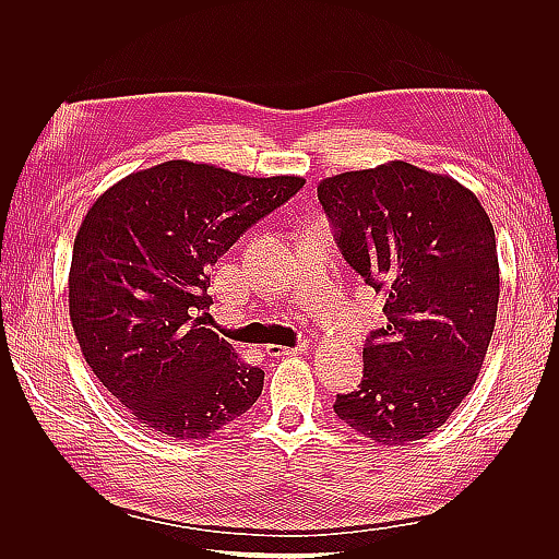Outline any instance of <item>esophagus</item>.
<instances>
[{"label": "esophagus", "mask_w": 559, "mask_h": 559, "mask_svg": "<svg viewBox=\"0 0 559 559\" xmlns=\"http://www.w3.org/2000/svg\"><path fill=\"white\" fill-rule=\"evenodd\" d=\"M267 349V354L270 357H296V354H302V352H308V341H302L300 345H296V347H282V345H267L265 347Z\"/></svg>", "instance_id": "1"}]
</instances>
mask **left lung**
<instances>
[{
  "label": "left lung",
  "mask_w": 559,
  "mask_h": 559,
  "mask_svg": "<svg viewBox=\"0 0 559 559\" xmlns=\"http://www.w3.org/2000/svg\"><path fill=\"white\" fill-rule=\"evenodd\" d=\"M317 195L345 261L384 294L386 319L366 337L359 389L333 411L370 441L415 443L468 396L492 341V222L466 186L405 160L329 177Z\"/></svg>",
  "instance_id": "1"
}]
</instances>
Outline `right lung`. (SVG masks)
Masks as SVG:
<instances>
[{
  "mask_svg": "<svg viewBox=\"0 0 559 559\" xmlns=\"http://www.w3.org/2000/svg\"><path fill=\"white\" fill-rule=\"evenodd\" d=\"M302 183L167 160L114 183L83 216L70 319L86 364L142 427L205 441L261 396L263 370L210 329V267Z\"/></svg>",
  "mask_w": 559,
  "mask_h": 559,
  "instance_id": "1",
  "label": "right lung"
}]
</instances>
